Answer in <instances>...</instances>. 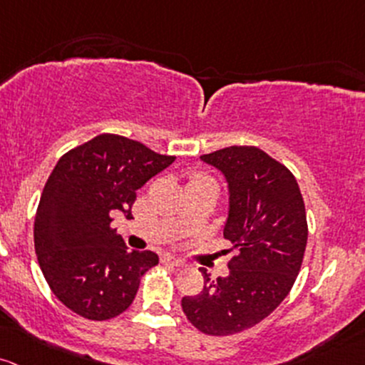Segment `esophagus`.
<instances>
[{"label":"esophagus","instance_id":"obj_1","mask_svg":"<svg viewBox=\"0 0 365 365\" xmlns=\"http://www.w3.org/2000/svg\"><path fill=\"white\" fill-rule=\"evenodd\" d=\"M163 263H170V265H173V267H185V262H182V259H178V258H175V256H171V255H164L163 256Z\"/></svg>","mask_w":365,"mask_h":365}]
</instances>
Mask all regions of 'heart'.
<instances>
[{"instance_id":"1","label":"heart","mask_w":365,"mask_h":365,"mask_svg":"<svg viewBox=\"0 0 365 365\" xmlns=\"http://www.w3.org/2000/svg\"><path fill=\"white\" fill-rule=\"evenodd\" d=\"M195 180H207V176H202V175L194 176V178H192V182H195Z\"/></svg>"}]
</instances>
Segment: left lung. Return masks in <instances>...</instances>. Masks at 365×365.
I'll list each match as a JSON object with an SVG mask.
<instances>
[{
	"instance_id": "left-lung-1",
	"label": "left lung",
	"mask_w": 365,
	"mask_h": 365,
	"mask_svg": "<svg viewBox=\"0 0 365 365\" xmlns=\"http://www.w3.org/2000/svg\"><path fill=\"white\" fill-rule=\"evenodd\" d=\"M225 176L223 237L237 255L227 277L210 279L182 299L183 314L204 334L228 336L256 326L289 294L305 255V202L294 175L258 147L234 145L201 155Z\"/></svg>"
}]
</instances>
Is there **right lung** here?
I'll return each instance as SVG.
<instances>
[{"label": "right lung", "instance_id": "add662e5", "mask_svg": "<svg viewBox=\"0 0 365 365\" xmlns=\"http://www.w3.org/2000/svg\"><path fill=\"white\" fill-rule=\"evenodd\" d=\"M173 161L110 133L58 159L36 211L34 250L50 289L74 314L107 320L133 303L159 256L128 250L112 216L131 218L137 190Z\"/></svg>", "mask_w": 365, "mask_h": 365}]
</instances>
